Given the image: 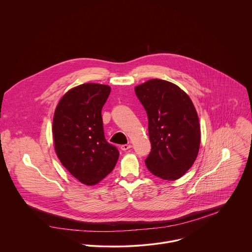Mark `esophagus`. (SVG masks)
I'll list each match as a JSON object with an SVG mask.
<instances>
[{
  "label": "esophagus",
  "instance_id": "obj_1",
  "mask_svg": "<svg viewBox=\"0 0 252 252\" xmlns=\"http://www.w3.org/2000/svg\"><path fill=\"white\" fill-rule=\"evenodd\" d=\"M129 148H131V144H123V145H121V149H122L123 151H126V150H128Z\"/></svg>",
  "mask_w": 252,
  "mask_h": 252
}]
</instances>
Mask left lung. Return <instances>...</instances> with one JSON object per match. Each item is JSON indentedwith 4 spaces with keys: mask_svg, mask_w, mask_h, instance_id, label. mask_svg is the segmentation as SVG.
I'll return each instance as SVG.
<instances>
[{
    "mask_svg": "<svg viewBox=\"0 0 252 252\" xmlns=\"http://www.w3.org/2000/svg\"><path fill=\"white\" fill-rule=\"evenodd\" d=\"M148 117L150 173L165 180L181 178L195 162L201 142L199 118L188 95L176 84L150 79L135 87Z\"/></svg>",
    "mask_w": 252,
    "mask_h": 252,
    "instance_id": "8db88e82",
    "label": "left lung"
}]
</instances>
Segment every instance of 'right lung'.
Returning <instances> with one entry per match:
<instances>
[{
  "label": "right lung",
  "instance_id": "1",
  "mask_svg": "<svg viewBox=\"0 0 252 252\" xmlns=\"http://www.w3.org/2000/svg\"><path fill=\"white\" fill-rule=\"evenodd\" d=\"M110 87L84 83L68 91L54 112L52 133L56 154L76 180L95 185L114 169L116 146L105 138L102 108Z\"/></svg>",
  "mask_w": 252,
  "mask_h": 252
}]
</instances>
